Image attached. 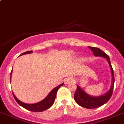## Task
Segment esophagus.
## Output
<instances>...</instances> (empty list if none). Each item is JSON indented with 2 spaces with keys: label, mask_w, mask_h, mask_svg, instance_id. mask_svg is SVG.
<instances>
[{
  "label": "esophagus",
  "mask_w": 124,
  "mask_h": 124,
  "mask_svg": "<svg viewBox=\"0 0 124 124\" xmlns=\"http://www.w3.org/2000/svg\"><path fill=\"white\" fill-rule=\"evenodd\" d=\"M74 82V78L72 77H68L64 80V82H65L66 84H69V83Z\"/></svg>",
  "instance_id": "1"
}]
</instances>
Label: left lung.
Wrapping results in <instances>:
<instances>
[{
    "label": "left lung",
    "mask_w": 124,
    "mask_h": 124,
    "mask_svg": "<svg viewBox=\"0 0 124 124\" xmlns=\"http://www.w3.org/2000/svg\"><path fill=\"white\" fill-rule=\"evenodd\" d=\"M89 48L93 51L95 56H102V57L107 59L108 64L110 66L112 74V85L110 89L107 93L99 95V96H91L86 93L82 88H80L77 85L76 91L74 94L75 101L81 107L86 108H89V109H93V108H99V107H101L110 99L111 97L113 94V88H114V72H113V68L111 66L109 56L99 48L93 47H89Z\"/></svg>",
    "instance_id": "8db88e82"
}]
</instances>
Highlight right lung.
Wrapping results in <instances>:
<instances>
[{"label":"right lung","mask_w":124,"mask_h":124,"mask_svg":"<svg viewBox=\"0 0 124 124\" xmlns=\"http://www.w3.org/2000/svg\"><path fill=\"white\" fill-rule=\"evenodd\" d=\"M31 53H33V52L31 51V50H30V51H27L25 52L24 53H22L21 55H25V54H31ZM21 55H20V56H21ZM11 74H12V71L11 72ZM63 85H64V83H62V84L60 85L59 86H56V88H54V89L50 92V93L48 94L47 96L44 99L40 101V102H38V103H34V104H27V103H23V102H21V101H20L19 100H18L16 98V97L15 96V94H13V95L14 98L16 100V102H17V103H18L19 105H21V107L25 108V109L33 112L44 111L49 109V108H50V107L52 106L54 102H55V97H56L57 91L58 90L59 88H60L61 86H63Z\"/></svg>","instance_id":"obj_1"}]
</instances>
